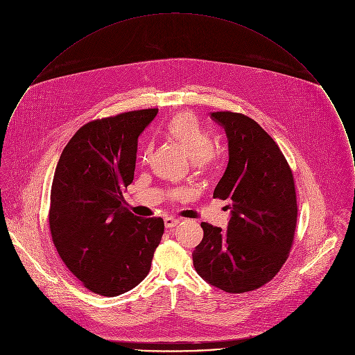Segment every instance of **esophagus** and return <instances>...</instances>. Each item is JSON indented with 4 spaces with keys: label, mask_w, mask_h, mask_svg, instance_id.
I'll list each match as a JSON object with an SVG mask.
<instances>
[{
    "label": "esophagus",
    "mask_w": 355,
    "mask_h": 355,
    "mask_svg": "<svg viewBox=\"0 0 355 355\" xmlns=\"http://www.w3.org/2000/svg\"><path fill=\"white\" fill-rule=\"evenodd\" d=\"M180 221L178 218H173V217H165L164 218V224H165V228H175Z\"/></svg>",
    "instance_id": "esophagus-1"
}]
</instances>
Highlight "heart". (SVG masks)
I'll return each instance as SVG.
<instances>
[{
  "instance_id": "heart-1",
  "label": "heart",
  "mask_w": 355,
  "mask_h": 355,
  "mask_svg": "<svg viewBox=\"0 0 355 355\" xmlns=\"http://www.w3.org/2000/svg\"><path fill=\"white\" fill-rule=\"evenodd\" d=\"M165 135L189 155L197 169H207L213 161V138L205 130L198 119L191 113H178L165 125ZM152 155V149L146 148L142 159Z\"/></svg>"
}]
</instances>
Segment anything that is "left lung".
Here are the masks:
<instances>
[{"instance_id":"obj_1","label":"left lung","mask_w":355,"mask_h":355,"mask_svg":"<svg viewBox=\"0 0 355 355\" xmlns=\"http://www.w3.org/2000/svg\"><path fill=\"white\" fill-rule=\"evenodd\" d=\"M210 117L225 130L230 159L213 197L227 201L228 228L202 223L193 253L205 282L230 294L253 291L286 262L297 227L293 172L276 142L253 119L232 112Z\"/></svg>"}]
</instances>
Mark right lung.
Here are the masks:
<instances>
[{
    "mask_svg": "<svg viewBox=\"0 0 355 355\" xmlns=\"http://www.w3.org/2000/svg\"><path fill=\"white\" fill-rule=\"evenodd\" d=\"M158 109L87 123L60 155L51 184V239L67 268L90 291L117 297L149 273L164 234L161 217L141 218L125 207L138 138Z\"/></svg>",
    "mask_w": 355,
    "mask_h": 355,
    "instance_id": "add662e5",
    "label": "right lung"
}]
</instances>
